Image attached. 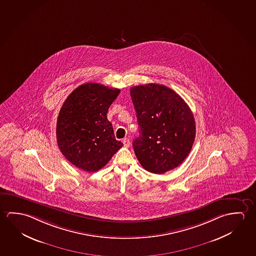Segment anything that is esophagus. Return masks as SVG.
<instances>
[{
    "mask_svg": "<svg viewBox=\"0 0 256 256\" xmlns=\"http://www.w3.org/2000/svg\"><path fill=\"white\" fill-rule=\"evenodd\" d=\"M123 144H124V146L125 147H130V139L128 138H124L123 139Z\"/></svg>",
    "mask_w": 256,
    "mask_h": 256,
    "instance_id": "1",
    "label": "esophagus"
}]
</instances>
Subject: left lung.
Listing matches in <instances>:
<instances>
[{
	"mask_svg": "<svg viewBox=\"0 0 256 256\" xmlns=\"http://www.w3.org/2000/svg\"><path fill=\"white\" fill-rule=\"evenodd\" d=\"M139 126L134 154L147 172L162 174L183 162L193 146L196 123L186 102L164 84L130 88Z\"/></svg>",
	"mask_w": 256,
	"mask_h": 256,
	"instance_id": "8db88e82",
	"label": "left lung"
}]
</instances>
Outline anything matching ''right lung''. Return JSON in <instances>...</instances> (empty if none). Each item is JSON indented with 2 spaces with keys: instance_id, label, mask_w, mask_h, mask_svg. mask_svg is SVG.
Masks as SVG:
<instances>
[{
  "instance_id": "right-lung-1",
  "label": "right lung",
  "mask_w": 256,
  "mask_h": 256,
  "mask_svg": "<svg viewBox=\"0 0 256 256\" xmlns=\"http://www.w3.org/2000/svg\"><path fill=\"white\" fill-rule=\"evenodd\" d=\"M120 92L118 88L86 83L76 88L64 102L56 138L60 150L76 167L97 172L123 146L107 118L109 107Z\"/></svg>"
}]
</instances>
